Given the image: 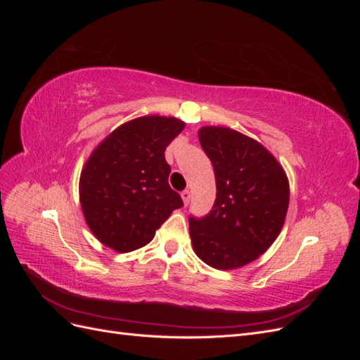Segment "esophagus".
<instances>
[{
    "label": "esophagus",
    "instance_id": "esophagus-1",
    "mask_svg": "<svg viewBox=\"0 0 360 360\" xmlns=\"http://www.w3.org/2000/svg\"><path fill=\"white\" fill-rule=\"evenodd\" d=\"M181 198H183V202H184V205H188L189 204V201H191V192L186 189V191H183L181 192Z\"/></svg>",
    "mask_w": 360,
    "mask_h": 360
}]
</instances>
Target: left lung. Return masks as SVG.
<instances>
[{"label": "left lung", "mask_w": 360, "mask_h": 360, "mask_svg": "<svg viewBox=\"0 0 360 360\" xmlns=\"http://www.w3.org/2000/svg\"><path fill=\"white\" fill-rule=\"evenodd\" d=\"M198 138L213 163L216 200L209 214L189 217L193 249L214 269L242 267L266 252L284 225L287 176L263 146L233 129L202 127Z\"/></svg>", "instance_id": "left-lung-1"}]
</instances>
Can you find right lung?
<instances>
[{
	"label": "right lung",
	"mask_w": 360,
	"mask_h": 360,
	"mask_svg": "<svg viewBox=\"0 0 360 360\" xmlns=\"http://www.w3.org/2000/svg\"><path fill=\"white\" fill-rule=\"evenodd\" d=\"M184 129L177 118L141 117L115 129L81 174L86 225L118 252L146 246L183 200L168 184L165 150Z\"/></svg>",
	"instance_id": "add662e5"
}]
</instances>
